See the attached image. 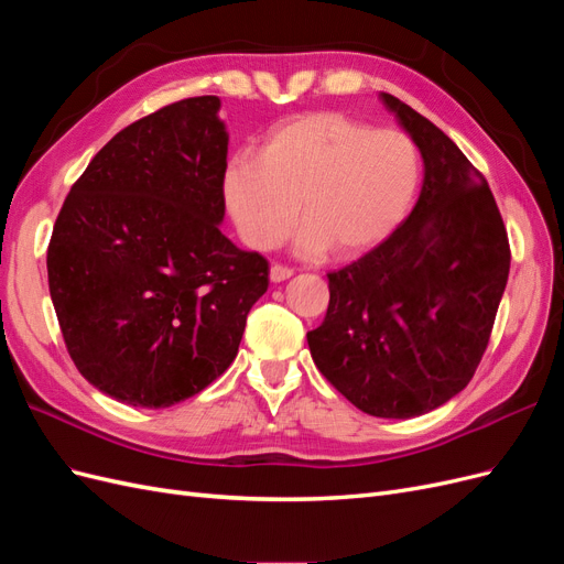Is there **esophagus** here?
<instances>
[{"label": "esophagus", "instance_id": "obj_1", "mask_svg": "<svg viewBox=\"0 0 564 564\" xmlns=\"http://www.w3.org/2000/svg\"><path fill=\"white\" fill-rule=\"evenodd\" d=\"M294 275V270L292 268H286V265H280V263H272L270 265V280L272 282H284V280H289Z\"/></svg>", "mask_w": 564, "mask_h": 564}]
</instances>
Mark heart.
Segmentation results:
<instances>
[{"mask_svg": "<svg viewBox=\"0 0 564 564\" xmlns=\"http://www.w3.org/2000/svg\"><path fill=\"white\" fill-rule=\"evenodd\" d=\"M421 185V155L404 131L340 112H311L272 127L256 158L235 155L220 176L226 209L253 249L303 228V256L350 259L383 242L406 218Z\"/></svg>", "mask_w": 564, "mask_h": 564, "instance_id": "b5f03b06", "label": "heart"}]
</instances>
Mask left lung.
<instances>
[{
    "label": "left lung",
    "mask_w": 564,
    "mask_h": 564,
    "mask_svg": "<svg viewBox=\"0 0 564 564\" xmlns=\"http://www.w3.org/2000/svg\"><path fill=\"white\" fill-rule=\"evenodd\" d=\"M423 158L404 224L329 272V308L308 346L327 381L365 414L412 419L464 390L489 344L510 247L485 176L445 131L381 94Z\"/></svg>",
    "instance_id": "left-lung-1"
}]
</instances>
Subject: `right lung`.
Returning a JSON list of instances; mask_svg holds the SVG:
<instances>
[{
	"label": "right lung",
	"instance_id": "obj_1",
	"mask_svg": "<svg viewBox=\"0 0 564 564\" xmlns=\"http://www.w3.org/2000/svg\"><path fill=\"white\" fill-rule=\"evenodd\" d=\"M218 96L129 124L65 197L48 292L75 367L106 395L164 409L235 360L268 261L220 232L228 131Z\"/></svg>",
	"mask_w": 564,
	"mask_h": 564
}]
</instances>
